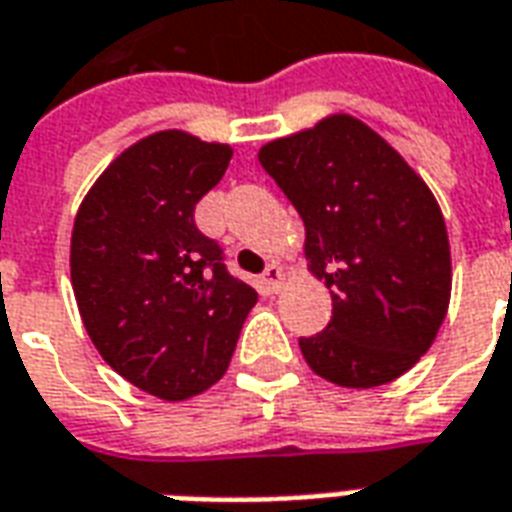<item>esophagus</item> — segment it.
I'll return each instance as SVG.
<instances>
[{"mask_svg": "<svg viewBox=\"0 0 512 512\" xmlns=\"http://www.w3.org/2000/svg\"><path fill=\"white\" fill-rule=\"evenodd\" d=\"M263 285H266L268 293H277L285 285V271L279 263H268L266 271H263Z\"/></svg>", "mask_w": 512, "mask_h": 512, "instance_id": "34e87169", "label": "esophagus"}]
</instances>
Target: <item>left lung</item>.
Segmentation results:
<instances>
[{
    "mask_svg": "<svg viewBox=\"0 0 512 512\" xmlns=\"http://www.w3.org/2000/svg\"><path fill=\"white\" fill-rule=\"evenodd\" d=\"M257 158L304 219L307 268L332 293L329 326L299 340L312 373L345 389L400 378L450 307V238L428 183L343 112L279 136Z\"/></svg>",
    "mask_w": 512,
    "mask_h": 512,
    "instance_id": "left-lung-1",
    "label": "left lung"
}]
</instances>
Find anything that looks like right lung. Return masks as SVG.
<instances>
[{
  "label": "right lung",
  "mask_w": 512,
  "mask_h": 512,
  "mask_svg": "<svg viewBox=\"0 0 512 512\" xmlns=\"http://www.w3.org/2000/svg\"><path fill=\"white\" fill-rule=\"evenodd\" d=\"M233 147L178 128L126 147L84 194L71 235L79 315L104 362L178 403L224 376L257 290L227 274L194 205Z\"/></svg>",
  "instance_id": "add662e5"
}]
</instances>
